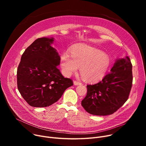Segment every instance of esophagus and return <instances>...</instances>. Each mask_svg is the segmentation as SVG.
<instances>
[{
	"label": "esophagus",
	"mask_w": 146,
	"mask_h": 146,
	"mask_svg": "<svg viewBox=\"0 0 146 146\" xmlns=\"http://www.w3.org/2000/svg\"><path fill=\"white\" fill-rule=\"evenodd\" d=\"M73 84L74 86H78V85L81 84V82H80V81H74Z\"/></svg>",
	"instance_id": "esophagus-1"
}]
</instances>
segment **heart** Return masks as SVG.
Returning a JSON list of instances; mask_svg holds the SVG:
<instances>
[{
    "label": "heart",
    "instance_id": "obj_1",
    "mask_svg": "<svg viewBox=\"0 0 146 146\" xmlns=\"http://www.w3.org/2000/svg\"><path fill=\"white\" fill-rule=\"evenodd\" d=\"M110 65V59L102 51L87 44L73 48L71 55L65 52L60 57V67L63 73L69 76L80 67V73L84 80L95 82L106 74Z\"/></svg>",
    "mask_w": 146,
    "mask_h": 146
}]
</instances>
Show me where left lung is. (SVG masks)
Returning <instances> with one entry per match:
<instances>
[{
    "label": "left lung",
    "mask_w": 146,
    "mask_h": 146,
    "mask_svg": "<svg viewBox=\"0 0 146 146\" xmlns=\"http://www.w3.org/2000/svg\"><path fill=\"white\" fill-rule=\"evenodd\" d=\"M132 65L128 56L116 60L109 74L94 85H87L81 105L90 114H113L128 100L132 85Z\"/></svg>",
    "instance_id": "obj_1"
}]
</instances>
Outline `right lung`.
Returning a JSON list of instances; mask_svg holds the SVG:
<instances>
[{
  "instance_id": "obj_1",
  "label": "right lung",
  "mask_w": 146,
  "mask_h": 146,
  "mask_svg": "<svg viewBox=\"0 0 146 146\" xmlns=\"http://www.w3.org/2000/svg\"><path fill=\"white\" fill-rule=\"evenodd\" d=\"M54 38H38L24 51L17 69V87L31 106L44 108L57 102L73 85L57 66L60 58L51 47Z\"/></svg>"
}]
</instances>
